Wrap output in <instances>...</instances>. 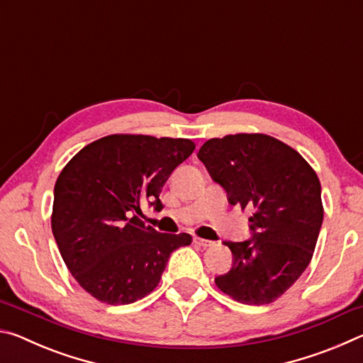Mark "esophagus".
Segmentation results:
<instances>
[{
  "label": "esophagus",
  "mask_w": 363,
  "mask_h": 363,
  "mask_svg": "<svg viewBox=\"0 0 363 363\" xmlns=\"http://www.w3.org/2000/svg\"><path fill=\"white\" fill-rule=\"evenodd\" d=\"M194 243L199 245V247H203V248L211 247V245H213V242L205 240V238H200V237H194Z\"/></svg>",
  "instance_id": "34e87169"
}]
</instances>
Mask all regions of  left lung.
I'll return each mask as SVG.
<instances>
[{
    "label": "left lung",
    "instance_id": "obj_1",
    "mask_svg": "<svg viewBox=\"0 0 363 363\" xmlns=\"http://www.w3.org/2000/svg\"><path fill=\"white\" fill-rule=\"evenodd\" d=\"M196 157L230 205L253 208L251 237L224 242L232 267L214 281L238 303H272L294 285L314 255L323 220L315 171L290 145L266 134L210 139Z\"/></svg>",
    "mask_w": 363,
    "mask_h": 363
}]
</instances>
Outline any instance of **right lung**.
Returning a JSON list of instances; mask_svg holds the SVG:
<instances>
[{"label": "right lung", "mask_w": 363, "mask_h": 363, "mask_svg": "<svg viewBox=\"0 0 363 363\" xmlns=\"http://www.w3.org/2000/svg\"><path fill=\"white\" fill-rule=\"evenodd\" d=\"M190 139L112 134L73 157L54 187L52 233L70 274L101 303L130 304L153 291L189 233L145 225L140 206L163 208L171 173L192 155Z\"/></svg>", "instance_id": "add662e5"}]
</instances>
